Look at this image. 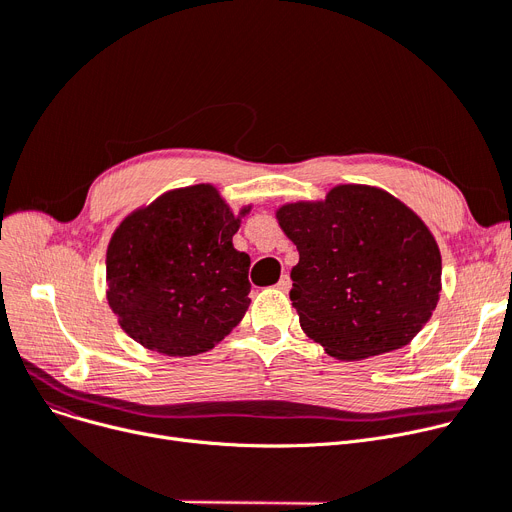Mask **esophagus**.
Returning <instances> with one entry per match:
<instances>
[{"mask_svg":"<svg viewBox=\"0 0 512 512\" xmlns=\"http://www.w3.org/2000/svg\"><path fill=\"white\" fill-rule=\"evenodd\" d=\"M277 287L281 289V291H289V287H291V279L287 277V275H283L281 279H279V283H277Z\"/></svg>","mask_w":512,"mask_h":512,"instance_id":"esophagus-1","label":"esophagus"}]
</instances>
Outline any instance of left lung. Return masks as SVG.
Wrapping results in <instances>:
<instances>
[{
  "label": "left lung",
  "mask_w": 512,
  "mask_h": 512,
  "mask_svg": "<svg viewBox=\"0 0 512 512\" xmlns=\"http://www.w3.org/2000/svg\"><path fill=\"white\" fill-rule=\"evenodd\" d=\"M295 244L289 297L304 333L341 359L405 347L440 299L442 258L426 223L374 186L341 184L324 200L277 208Z\"/></svg>",
  "instance_id": "left-lung-1"
}]
</instances>
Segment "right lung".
<instances>
[{"instance_id":"right-lung-1","label":"right lung","mask_w":512,"mask_h":512,"mask_svg":"<svg viewBox=\"0 0 512 512\" xmlns=\"http://www.w3.org/2000/svg\"><path fill=\"white\" fill-rule=\"evenodd\" d=\"M235 215L213 184L161 194L117 225L107 246V304L150 351L190 357L213 349L250 306V256Z\"/></svg>"}]
</instances>
